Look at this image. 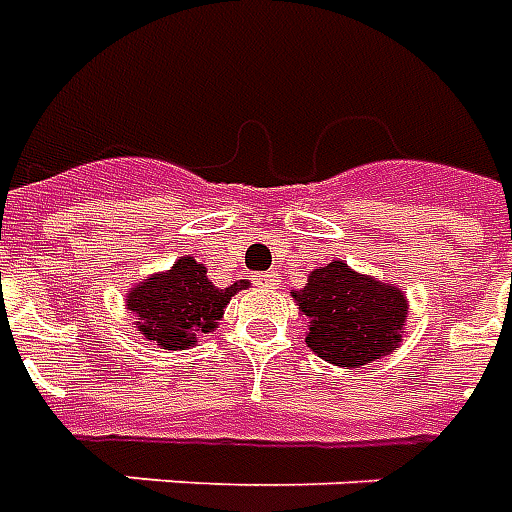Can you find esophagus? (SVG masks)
<instances>
[{
	"label": "esophagus",
	"mask_w": 512,
	"mask_h": 512,
	"mask_svg": "<svg viewBox=\"0 0 512 512\" xmlns=\"http://www.w3.org/2000/svg\"><path fill=\"white\" fill-rule=\"evenodd\" d=\"M259 286H264V288H278V275H275V272H264V275H259Z\"/></svg>",
	"instance_id": "obj_1"
}]
</instances>
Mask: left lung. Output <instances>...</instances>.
I'll list each match as a JSON object with an SVG mask.
<instances>
[{
  "instance_id": "1",
  "label": "left lung",
  "mask_w": 512,
  "mask_h": 512,
  "mask_svg": "<svg viewBox=\"0 0 512 512\" xmlns=\"http://www.w3.org/2000/svg\"><path fill=\"white\" fill-rule=\"evenodd\" d=\"M307 318L305 343L321 359L356 370L397 351L407 326V297L397 283L361 275L345 261H329L291 291Z\"/></svg>"
}]
</instances>
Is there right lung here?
I'll use <instances>...</instances> for the list:
<instances>
[{"label":"right lung","instance_id":"add662e5","mask_svg":"<svg viewBox=\"0 0 512 512\" xmlns=\"http://www.w3.org/2000/svg\"><path fill=\"white\" fill-rule=\"evenodd\" d=\"M245 288H251L248 280L218 288L207 278L205 264L194 256H180L169 270L140 280L126 294V310L145 340L164 351H186L197 345L199 334L213 332L229 299Z\"/></svg>","mask_w":512,"mask_h":512}]
</instances>
